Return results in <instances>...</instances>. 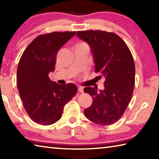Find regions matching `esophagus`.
Wrapping results in <instances>:
<instances>
[{
  "instance_id": "obj_1",
  "label": "esophagus",
  "mask_w": 159,
  "mask_h": 159,
  "mask_svg": "<svg viewBox=\"0 0 159 159\" xmlns=\"http://www.w3.org/2000/svg\"><path fill=\"white\" fill-rule=\"evenodd\" d=\"M78 91H79L80 93H83L84 92V89H83V87H78Z\"/></svg>"
}]
</instances>
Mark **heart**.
I'll use <instances>...</instances> for the list:
<instances>
[{
	"mask_svg": "<svg viewBox=\"0 0 159 159\" xmlns=\"http://www.w3.org/2000/svg\"><path fill=\"white\" fill-rule=\"evenodd\" d=\"M79 45H84V43H80Z\"/></svg>",
	"mask_w": 159,
	"mask_h": 159,
	"instance_id": "obj_1",
	"label": "heart"
}]
</instances>
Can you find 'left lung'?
Returning a JSON list of instances; mask_svg holds the SVG:
<instances>
[{
	"label": "left lung",
	"mask_w": 159,
	"mask_h": 159,
	"mask_svg": "<svg viewBox=\"0 0 159 159\" xmlns=\"http://www.w3.org/2000/svg\"><path fill=\"white\" fill-rule=\"evenodd\" d=\"M80 39L87 42L95 64V72L104 81V89L87 87L85 93L93 98L85 116L99 125H110L123 116L133 93L135 67L132 53L124 41L114 33L101 30L79 31Z\"/></svg>",
	"instance_id": "1"
}]
</instances>
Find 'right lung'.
Returning a JSON list of instances; mask_svg holds the SVG:
<instances>
[{
  "label": "right lung",
  "mask_w": 159,
  "mask_h": 159,
  "mask_svg": "<svg viewBox=\"0 0 159 159\" xmlns=\"http://www.w3.org/2000/svg\"><path fill=\"white\" fill-rule=\"evenodd\" d=\"M76 32H52L34 39L20 60L17 85L29 116L35 123L49 125L61 118L64 106L77 92L72 83L51 81L48 74L55 70L57 53Z\"/></svg>",
  "instance_id": "obj_1"
}]
</instances>
